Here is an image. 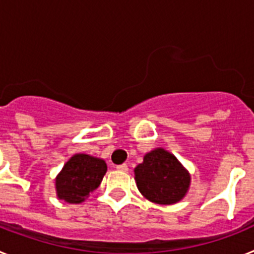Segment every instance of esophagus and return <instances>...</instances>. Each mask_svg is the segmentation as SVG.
<instances>
[{
    "label": "esophagus",
    "mask_w": 254,
    "mask_h": 254,
    "mask_svg": "<svg viewBox=\"0 0 254 254\" xmlns=\"http://www.w3.org/2000/svg\"><path fill=\"white\" fill-rule=\"evenodd\" d=\"M117 169L121 170V172H128V165L127 164H121L117 167Z\"/></svg>",
    "instance_id": "34e87169"
}]
</instances>
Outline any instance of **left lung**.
<instances>
[{
    "mask_svg": "<svg viewBox=\"0 0 254 254\" xmlns=\"http://www.w3.org/2000/svg\"><path fill=\"white\" fill-rule=\"evenodd\" d=\"M137 188L149 201L172 205L181 201L190 187V174L174 155L163 149L145 155L134 169Z\"/></svg>",
    "mask_w": 254,
    "mask_h": 254,
    "instance_id": "left-lung-1",
    "label": "left lung"
}]
</instances>
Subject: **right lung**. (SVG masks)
Masks as SVG:
<instances>
[{
  "label": "right lung",
  "instance_id": "add662e5",
  "mask_svg": "<svg viewBox=\"0 0 254 254\" xmlns=\"http://www.w3.org/2000/svg\"><path fill=\"white\" fill-rule=\"evenodd\" d=\"M107 173L104 160L86 154H76L64 164L56 179L58 198L68 203H80L99 187Z\"/></svg>",
  "mask_w": 254,
  "mask_h": 254
}]
</instances>
